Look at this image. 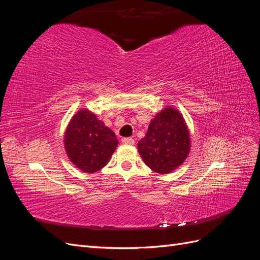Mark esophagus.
<instances>
[{
	"mask_svg": "<svg viewBox=\"0 0 260 260\" xmlns=\"http://www.w3.org/2000/svg\"><path fill=\"white\" fill-rule=\"evenodd\" d=\"M121 142H122L123 144L132 145V144H135V140H133L132 138H123V139L121 140Z\"/></svg>",
	"mask_w": 260,
	"mask_h": 260,
	"instance_id": "obj_1",
	"label": "esophagus"
}]
</instances>
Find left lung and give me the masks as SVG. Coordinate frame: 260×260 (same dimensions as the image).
Returning a JSON list of instances; mask_svg holds the SVG:
<instances>
[{"label": "left lung", "instance_id": "left-lung-1", "mask_svg": "<svg viewBox=\"0 0 260 260\" xmlns=\"http://www.w3.org/2000/svg\"><path fill=\"white\" fill-rule=\"evenodd\" d=\"M190 133L178 109L166 107L148 125L138 149L147 167L158 174H169L185 160L190 152Z\"/></svg>", "mask_w": 260, "mask_h": 260}]
</instances>
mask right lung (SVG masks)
I'll list each match as a JSON object with an SVG mask.
<instances>
[{
  "mask_svg": "<svg viewBox=\"0 0 260 260\" xmlns=\"http://www.w3.org/2000/svg\"><path fill=\"white\" fill-rule=\"evenodd\" d=\"M64 143L70 161L83 172L92 174L108 164L118 140L95 114L80 109L68 124Z\"/></svg>",
  "mask_w": 260,
  "mask_h": 260,
  "instance_id": "1",
  "label": "right lung"
}]
</instances>
